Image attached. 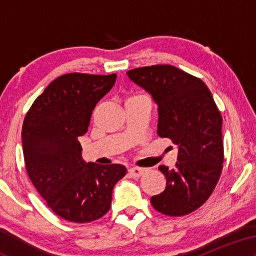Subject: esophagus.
<instances>
[{
  "mask_svg": "<svg viewBox=\"0 0 256 256\" xmlns=\"http://www.w3.org/2000/svg\"><path fill=\"white\" fill-rule=\"evenodd\" d=\"M144 172H146V170L140 168V167H131V168L128 170V173H130L132 177H134V178L140 177V176H142Z\"/></svg>",
  "mask_w": 256,
  "mask_h": 256,
  "instance_id": "obj_1",
  "label": "esophagus"
}]
</instances>
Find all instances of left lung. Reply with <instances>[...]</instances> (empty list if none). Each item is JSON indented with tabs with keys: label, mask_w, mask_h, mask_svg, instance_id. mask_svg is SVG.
Segmentation results:
<instances>
[{
	"label": "left lung",
	"mask_w": 256,
	"mask_h": 256,
	"mask_svg": "<svg viewBox=\"0 0 256 256\" xmlns=\"http://www.w3.org/2000/svg\"><path fill=\"white\" fill-rule=\"evenodd\" d=\"M158 106V134L178 148L174 168L160 166L166 189L152 196L158 212L182 216L207 201L218 183L224 161L222 119L210 89L201 79L171 64L128 71Z\"/></svg>",
	"instance_id": "1"
}]
</instances>
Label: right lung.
Wrapping results in <instances>:
<instances>
[{"label":"right lung","instance_id":"right-lung-1","mask_svg":"<svg viewBox=\"0 0 256 256\" xmlns=\"http://www.w3.org/2000/svg\"><path fill=\"white\" fill-rule=\"evenodd\" d=\"M116 74L68 73L52 80L26 114L22 138L26 171L46 204L61 218L89 222L110 210L114 185L126 174L119 164L98 165L82 156L98 102Z\"/></svg>","mask_w":256,"mask_h":256}]
</instances>
